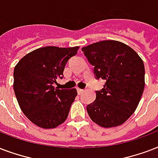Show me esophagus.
I'll return each instance as SVG.
<instances>
[{
  "mask_svg": "<svg viewBox=\"0 0 158 158\" xmlns=\"http://www.w3.org/2000/svg\"><path fill=\"white\" fill-rule=\"evenodd\" d=\"M84 92V90L83 89H79V88H77V93H78V95H81V93Z\"/></svg>",
  "mask_w": 158,
  "mask_h": 158,
  "instance_id": "esophagus-1",
  "label": "esophagus"
}]
</instances>
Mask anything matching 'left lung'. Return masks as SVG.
Here are the masks:
<instances>
[{
  "label": "left lung",
  "instance_id": "left-lung-1",
  "mask_svg": "<svg viewBox=\"0 0 158 158\" xmlns=\"http://www.w3.org/2000/svg\"><path fill=\"white\" fill-rule=\"evenodd\" d=\"M81 50L94 66L96 79L106 81L86 107L88 114L101 127L120 125L134 114L143 92V60L133 48L115 40H103Z\"/></svg>",
  "mask_w": 158,
  "mask_h": 158
}]
</instances>
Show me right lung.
<instances>
[{
    "label": "right lung",
    "instance_id": "1",
    "mask_svg": "<svg viewBox=\"0 0 158 158\" xmlns=\"http://www.w3.org/2000/svg\"><path fill=\"white\" fill-rule=\"evenodd\" d=\"M78 49V46L40 48L22 57L15 68L14 90L19 107L40 128L53 129L68 118L77 90H60L54 85Z\"/></svg>",
    "mask_w": 158,
    "mask_h": 158
}]
</instances>
